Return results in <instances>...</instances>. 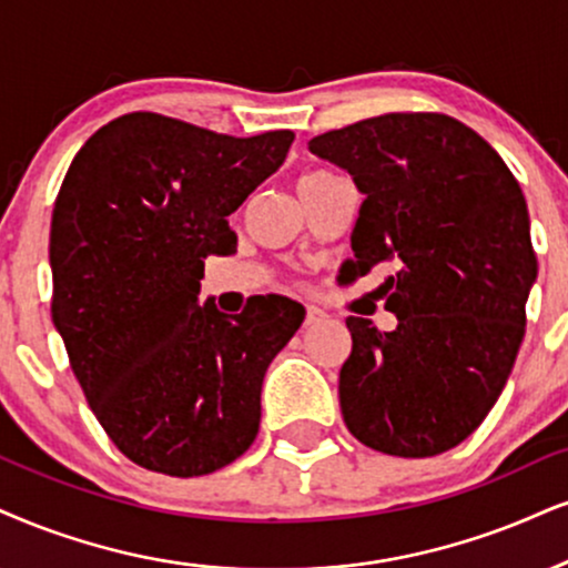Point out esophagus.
I'll use <instances>...</instances> for the list:
<instances>
[{
  "label": "esophagus",
  "instance_id": "obj_1",
  "mask_svg": "<svg viewBox=\"0 0 568 568\" xmlns=\"http://www.w3.org/2000/svg\"><path fill=\"white\" fill-rule=\"evenodd\" d=\"M324 318H326V316H324V311H318V307L307 305V311H305V326L318 324V321H324Z\"/></svg>",
  "mask_w": 568,
  "mask_h": 568
}]
</instances>
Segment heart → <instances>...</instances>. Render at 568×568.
<instances>
[{
	"label": "heart",
	"instance_id": "obj_1",
	"mask_svg": "<svg viewBox=\"0 0 568 568\" xmlns=\"http://www.w3.org/2000/svg\"><path fill=\"white\" fill-rule=\"evenodd\" d=\"M332 179V173H324V171H313V173H303V176L297 179V192H303L307 186H316L321 181Z\"/></svg>",
	"mask_w": 568,
	"mask_h": 568
}]
</instances>
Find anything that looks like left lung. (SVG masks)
<instances>
[{"label": "left lung", "instance_id": "8db88e82", "mask_svg": "<svg viewBox=\"0 0 568 568\" xmlns=\"http://www.w3.org/2000/svg\"><path fill=\"white\" fill-rule=\"evenodd\" d=\"M307 150L363 194L342 268H395L382 286L397 326L347 318V429L403 458L450 450L485 422L524 339L537 257L519 181L477 131L439 113L368 118Z\"/></svg>", "mask_w": 568, "mask_h": 568}]
</instances>
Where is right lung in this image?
Returning <instances> with one entry per match:
<instances>
[{"mask_svg": "<svg viewBox=\"0 0 568 568\" xmlns=\"http://www.w3.org/2000/svg\"><path fill=\"white\" fill-rule=\"evenodd\" d=\"M292 142L129 113L68 168L49 231L52 321L97 422L150 471L202 477L255 443L263 376L305 307L257 295L229 316L200 305V282L207 255L236 252L226 219Z\"/></svg>", "mask_w": 568, "mask_h": 568, "instance_id": "right-lung-1", "label": "right lung"}]
</instances>
